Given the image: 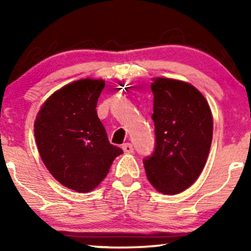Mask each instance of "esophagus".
<instances>
[{
	"instance_id": "1",
	"label": "esophagus",
	"mask_w": 251,
	"mask_h": 251,
	"mask_svg": "<svg viewBox=\"0 0 251 251\" xmlns=\"http://www.w3.org/2000/svg\"><path fill=\"white\" fill-rule=\"evenodd\" d=\"M123 151H124V153H126V154L132 153V152H133V146H132L131 144H128V143L124 144V145H123Z\"/></svg>"
}]
</instances>
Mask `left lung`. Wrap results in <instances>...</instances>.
I'll list each match as a JSON object with an SVG mask.
<instances>
[{
    "label": "left lung",
    "instance_id": "8db88e82",
    "mask_svg": "<svg viewBox=\"0 0 251 251\" xmlns=\"http://www.w3.org/2000/svg\"><path fill=\"white\" fill-rule=\"evenodd\" d=\"M151 89L155 149L144 166L158 192L177 195L190 188L205 166L214 119L206 99L191 83L153 77Z\"/></svg>",
    "mask_w": 251,
    "mask_h": 251
}]
</instances>
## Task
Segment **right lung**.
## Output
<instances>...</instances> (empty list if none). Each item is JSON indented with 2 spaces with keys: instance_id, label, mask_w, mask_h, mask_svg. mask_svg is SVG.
Instances as JSON below:
<instances>
[{
  "instance_id": "1",
  "label": "right lung",
  "mask_w": 251,
  "mask_h": 251,
  "mask_svg": "<svg viewBox=\"0 0 251 251\" xmlns=\"http://www.w3.org/2000/svg\"><path fill=\"white\" fill-rule=\"evenodd\" d=\"M102 79H80L54 92L42 103L34 135L43 164L66 188L86 194L105 179L123 150L108 142L97 114Z\"/></svg>"
}]
</instances>
